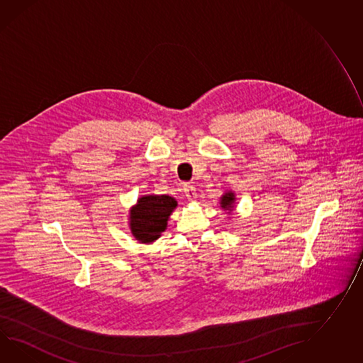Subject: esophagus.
Wrapping results in <instances>:
<instances>
[{
    "mask_svg": "<svg viewBox=\"0 0 363 363\" xmlns=\"http://www.w3.org/2000/svg\"><path fill=\"white\" fill-rule=\"evenodd\" d=\"M184 191H185V195L187 196L189 201H194L195 198H196V191H195L194 185L185 184V186H184Z\"/></svg>",
    "mask_w": 363,
    "mask_h": 363,
    "instance_id": "esophagus-1",
    "label": "esophagus"
}]
</instances>
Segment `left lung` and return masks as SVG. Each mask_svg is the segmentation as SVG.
Instances as JSON below:
<instances>
[{"instance_id":"1","label":"left lung","mask_w":363,"mask_h":363,"mask_svg":"<svg viewBox=\"0 0 363 363\" xmlns=\"http://www.w3.org/2000/svg\"><path fill=\"white\" fill-rule=\"evenodd\" d=\"M233 201H235V195H233V193H227V194L223 195L220 203L221 207L225 208V210H230Z\"/></svg>"}]
</instances>
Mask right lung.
<instances>
[{
    "label": "right lung",
    "instance_id": "add662e5",
    "mask_svg": "<svg viewBox=\"0 0 363 363\" xmlns=\"http://www.w3.org/2000/svg\"><path fill=\"white\" fill-rule=\"evenodd\" d=\"M177 202L169 195L142 196L131 210V230L140 242H152L159 239L167 228V221Z\"/></svg>",
    "mask_w": 363,
    "mask_h": 363
}]
</instances>
